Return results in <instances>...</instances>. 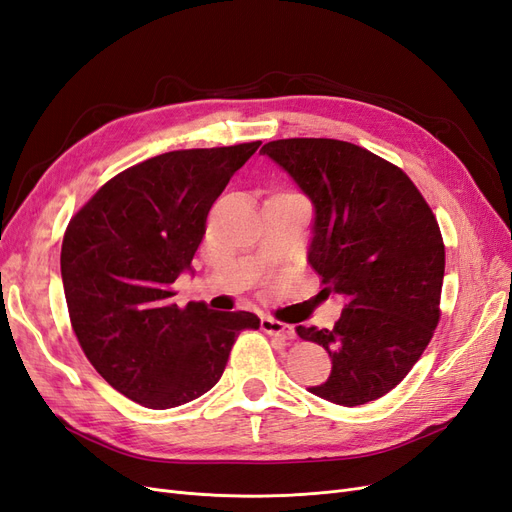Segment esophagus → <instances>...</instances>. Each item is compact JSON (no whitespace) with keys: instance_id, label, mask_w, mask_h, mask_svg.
Instances as JSON below:
<instances>
[{"instance_id":"34e87169","label":"esophagus","mask_w":512,"mask_h":512,"mask_svg":"<svg viewBox=\"0 0 512 512\" xmlns=\"http://www.w3.org/2000/svg\"><path fill=\"white\" fill-rule=\"evenodd\" d=\"M260 329L265 331L267 335L271 337H277V339H294V327H290V324H284L280 320H273V318H262L260 320Z\"/></svg>"}]
</instances>
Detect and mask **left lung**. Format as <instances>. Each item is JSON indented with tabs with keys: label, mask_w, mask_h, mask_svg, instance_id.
Here are the masks:
<instances>
[{
	"label": "left lung",
	"mask_w": 512,
	"mask_h": 512,
	"mask_svg": "<svg viewBox=\"0 0 512 512\" xmlns=\"http://www.w3.org/2000/svg\"><path fill=\"white\" fill-rule=\"evenodd\" d=\"M314 205L307 262L346 307L333 329L297 327L331 356L309 393L369 404L406 378L440 320L444 243L404 170L333 138H282L260 149Z\"/></svg>",
	"instance_id": "obj_1"
}]
</instances>
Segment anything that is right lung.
Listing matches in <instances>:
<instances>
[{
  "mask_svg": "<svg viewBox=\"0 0 512 512\" xmlns=\"http://www.w3.org/2000/svg\"><path fill=\"white\" fill-rule=\"evenodd\" d=\"M260 141L168 151L94 194L61 243V280L76 339L98 374L145 408L168 410L213 389L252 312L173 301L192 271L207 213Z\"/></svg>",
  "mask_w": 512,
  "mask_h": 512,
  "instance_id": "obj_1",
  "label": "right lung"
}]
</instances>
